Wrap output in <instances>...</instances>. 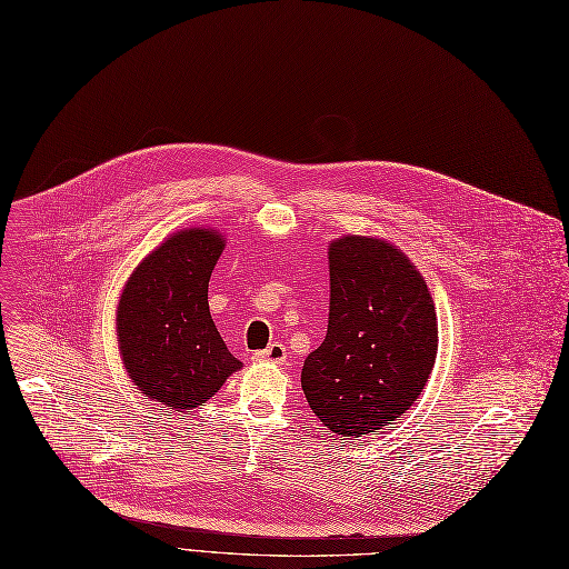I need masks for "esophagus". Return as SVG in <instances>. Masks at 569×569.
<instances>
[{
    "label": "esophagus",
    "instance_id": "1",
    "mask_svg": "<svg viewBox=\"0 0 569 569\" xmlns=\"http://www.w3.org/2000/svg\"><path fill=\"white\" fill-rule=\"evenodd\" d=\"M252 359L254 361H266V363H284L287 361V347L282 342H273V345H268L266 349L257 351Z\"/></svg>",
    "mask_w": 569,
    "mask_h": 569
}]
</instances>
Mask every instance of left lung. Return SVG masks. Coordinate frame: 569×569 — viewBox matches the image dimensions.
Returning a JSON list of instances; mask_svg holds the SVG:
<instances>
[{"label": "left lung", "instance_id": "obj_1", "mask_svg": "<svg viewBox=\"0 0 569 569\" xmlns=\"http://www.w3.org/2000/svg\"><path fill=\"white\" fill-rule=\"evenodd\" d=\"M329 331L310 351L301 387L336 436H380L423 391L438 357V317L423 276L380 238L329 246Z\"/></svg>", "mask_w": 569, "mask_h": 569}]
</instances>
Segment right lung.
Listing matches in <instances>:
<instances>
[{
  "mask_svg": "<svg viewBox=\"0 0 569 569\" xmlns=\"http://www.w3.org/2000/svg\"><path fill=\"white\" fill-rule=\"evenodd\" d=\"M222 250L214 229H182L137 266L120 293L116 331L129 380L176 412L199 408L242 366L208 310Z\"/></svg>",
  "mask_w": 569,
  "mask_h": 569,
  "instance_id": "obj_1",
  "label": "right lung"
}]
</instances>
